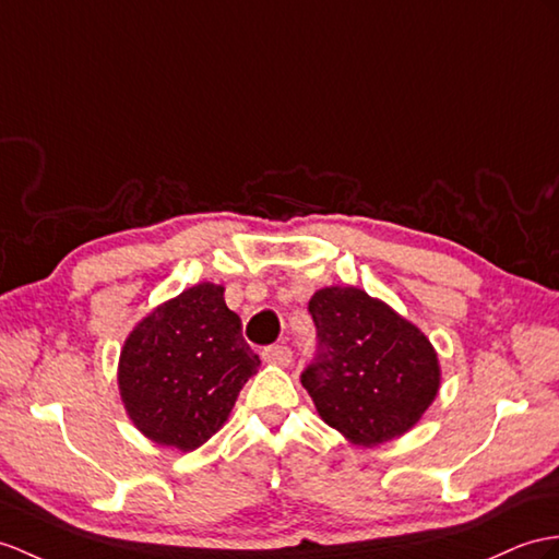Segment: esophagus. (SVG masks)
Masks as SVG:
<instances>
[{"mask_svg": "<svg viewBox=\"0 0 559 559\" xmlns=\"http://www.w3.org/2000/svg\"><path fill=\"white\" fill-rule=\"evenodd\" d=\"M263 360L265 362H270V365H280V367H287V365H292V348H287V346H267V348H263Z\"/></svg>", "mask_w": 559, "mask_h": 559, "instance_id": "esophagus-1", "label": "esophagus"}]
</instances>
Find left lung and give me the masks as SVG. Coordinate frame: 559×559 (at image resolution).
<instances>
[{"instance_id":"1","label":"left lung","mask_w":559,"mask_h":559,"mask_svg":"<svg viewBox=\"0 0 559 559\" xmlns=\"http://www.w3.org/2000/svg\"><path fill=\"white\" fill-rule=\"evenodd\" d=\"M316 356L301 372L320 417L360 445L401 437L439 391V358L415 324L360 289L310 298Z\"/></svg>"}]
</instances>
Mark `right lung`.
<instances>
[{
    "label": "right lung",
    "mask_w": 559,
    "mask_h": 559,
    "mask_svg": "<svg viewBox=\"0 0 559 559\" xmlns=\"http://www.w3.org/2000/svg\"><path fill=\"white\" fill-rule=\"evenodd\" d=\"M258 365L223 287L203 282L134 326L120 353V396L148 439L187 453L223 427Z\"/></svg>",
    "instance_id": "right-lung-1"
}]
</instances>
